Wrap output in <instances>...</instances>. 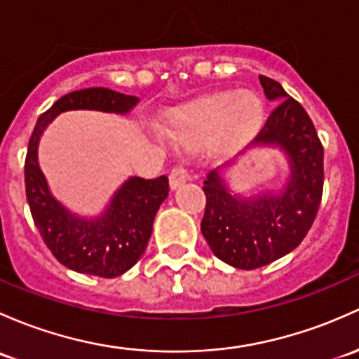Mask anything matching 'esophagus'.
<instances>
[{"instance_id": "obj_1", "label": "esophagus", "mask_w": 359, "mask_h": 359, "mask_svg": "<svg viewBox=\"0 0 359 359\" xmlns=\"http://www.w3.org/2000/svg\"><path fill=\"white\" fill-rule=\"evenodd\" d=\"M191 172L186 165H175V167L172 168V172H170V187H172V189H177L180 184L187 182Z\"/></svg>"}]
</instances>
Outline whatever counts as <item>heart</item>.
<instances>
[{
	"instance_id": "obj_1",
	"label": "heart",
	"mask_w": 359,
	"mask_h": 359,
	"mask_svg": "<svg viewBox=\"0 0 359 359\" xmlns=\"http://www.w3.org/2000/svg\"><path fill=\"white\" fill-rule=\"evenodd\" d=\"M263 118V103L251 90H227L173 115V137L186 142H206L220 134L239 141L251 134Z\"/></svg>"
}]
</instances>
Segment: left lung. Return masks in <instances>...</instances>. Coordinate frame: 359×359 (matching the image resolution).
<instances>
[{
	"label": "left lung",
	"mask_w": 359,
	"mask_h": 359,
	"mask_svg": "<svg viewBox=\"0 0 359 359\" xmlns=\"http://www.w3.org/2000/svg\"><path fill=\"white\" fill-rule=\"evenodd\" d=\"M265 96L277 101L255 144H277L287 153L290 180L280 192L237 199L217 170L203 191L201 232L213 255L241 270H255L292 251L306 237L323 194V144L299 101L273 79L259 75Z\"/></svg>",
	"instance_id": "1"
}]
</instances>
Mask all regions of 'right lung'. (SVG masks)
<instances>
[{
	"instance_id": "1",
	"label": "right lung",
	"mask_w": 359,
	"mask_h": 359,
	"mask_svg": "<svg viewBox=\"0 0 359 359\" xmlns=\"http://www.w3.org/2000/svg\"><path fill=\"white\" fill-rule=\"evenodd\" d=\"M137 97L104 88L74 90L60 97L37 118L25 156V194L37 230L51 255L79 273L113 278L137 263L153 232L158 208L168 196V177H132L113 198L110 208L96 220L74 217L53 199L37 165V144L43 130L58 113L100 110L127 113Z\"/></svg>"
}]
</instances>
